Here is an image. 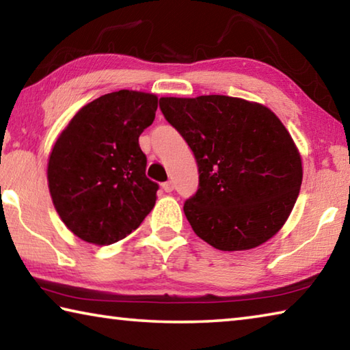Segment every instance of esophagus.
I'll return each mask as SVG.
<instances>
[{
	"label": "esophagus",
	"instance_id": "obj_1",
	"mask_svg": "<svg viewBox=\"0 0 350 350\" xmlns=\"http://www.w3.org/2000/svg\"><path fill=\"white\" fill-rule=\"evenodd\" d=\"M162 188H163V191L165 193H171L174 189V185H173V182H165V183H162Z\"/></svg>",
	"mask_w": 350,
	"mask_h": 350
}]
</instances>
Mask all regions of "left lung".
Listing matches in <instances>:
<instances>
[{
	"mask_svg": "<svg viewBox=\"0 0 350 350\" xmlns=\"http://www.w3.org/2000/svg\"><path fill=\"white\" fill-rule=\"evenodd\" d=\"M161 109L199 167L198 193L183 205L193 232L222 252L273 238L303 182L299 150L275 112L228 96L162 97Z\"/></svg>",
	"mask_w": 350,
	"mask_h": 350,
	"instance_id": "8db88e82",
	"label": "left lung"
}]
</instances>
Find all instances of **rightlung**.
Wrapping results in <instances>:
<instances>
[{
  "instance_id": "right-lung-1",
  "label": "right lung",
  "mask_w": 350,
  "mask_h": 350,
  "mask_svg": "<svg viewBox=\"0 0 350 350\" xmlns=\"http://www.w3.org/2000/svg\"><path fill=\"white\" fill-rule=\"evenodd\" d=\"M156 94L122 90L77 111L47 161L58 216L77 238L96 245L125 239L150 215L159 185L145 174L139 135L154 122Z\"/></svg>"
}]
</instances>
